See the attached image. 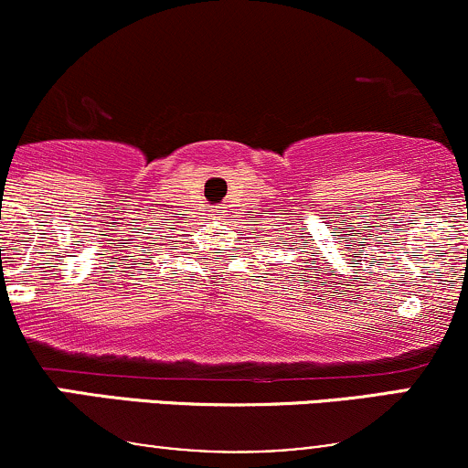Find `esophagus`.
<instances>
[{
    "mask_svg": "<svg viewBox=\"0 0 468 468\" xmlns=\"http://www.w3.org/2000/svg\"><path fill=\"white\" fill-rule=\"evenodd\" d=\"M218 216H224V213H222V211H218Z\"/></svg>",
    "mask_w": 468,
    "mask_h": 468,
    "instance_id": "esophagus-1",
    "label": "esophagus"
}]
</instances>
